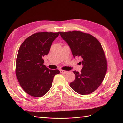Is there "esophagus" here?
<instances>
[{
  "label": "esophagus",
  "mask_w": 123,
  "mask_h": 123,
  "mask_svg": "<svg viewBox=\"0 0 123 123\" xmlns=\"http://www.w3.org/2000/svg\"><path fill=\"white\" fill-rule=\"evenodd\" d=\"M60 72L61 73H66L68 72V71H64V70H60Z\"/></svg>",
  "instance_id": "obj_1"
}]
</instances>
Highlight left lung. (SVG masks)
Here are the masks:
<instances>
[{"label": "left lung", "instance_id": "obj_1", "mask_svg": "<svg viewBox=\"0 0 123 123\" xmlns=\"http://www.w3.org/2000/svg\"><path fill=\"white\" fill-rule=\"evenodd\" d=\"M73 57L82 59L81 72L74 71L75 80L70 86L81 95L93 93L101 84L107 72V62L100 42L91 34L79 31L60 32Z\"/></svg>", "mask_w": 123, "mask_h": 123}]
</instances>
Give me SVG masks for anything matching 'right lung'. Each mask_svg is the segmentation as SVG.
Instances as JSON below:
<instances>
[{
	"instance_id": "1",
	"label": "right lung",
	"mask_w": 123,
	"mask_h": 123,
	"mask_svg": "<svg viewBox=\"0 0 123 123\" xmlns=\"http://www.w3.org/2000/svg\"><path fill=\"white\" fill-rule=\"evenodd\" d=\"M57 33L42 32L34 33L24 41L19 49L16 62V75L24 91L35 97L46 94L52 85L58 70H50L43 63Z\"/></svg>"
}]
</instances>
